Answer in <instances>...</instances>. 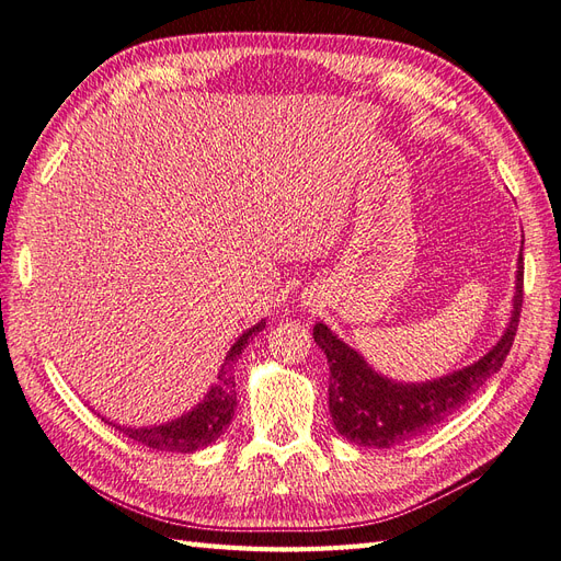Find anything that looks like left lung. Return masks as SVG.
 Wrapping results in <instances>:
<instances>
[{"label":"left lung","mask_w":561,"mask_h":561,"mask_svg":"<svg viewBox=\"0 0 561 561\" xmlns=\"http://www.w3.org/2000/svg\"><path fill=\"white\" fill-rule=\"evenodd\" d=\"M522 261L519 253L512 318L505 334L477 363L438 379L422 383L393 381L371 369L365 357L343 343L327 324H314L312 339L329 363V414L339 434L365 448H391L424 434L462 408L510 355L524 304Z\"/></svg>","instance_id":"left-lung-1"}]
</instances>
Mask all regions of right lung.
<instances>
[{
	"instance_id": "add662e5",
	"label": "right lung",
	"mask_w": 561,
	"mask_h": 561,
	"mask_svg": "<svg viewBox=\"0 0 561 561\" xmlns=\"http://www.w3.org/2000/svg\"><path fill=\"white\" fill-rule=\"evenodd\" d=\"M263 329H265V320L247 329V332H243L234 341V346L227 351L225 363L218 371V383L210 386L206 398L201 400V403L196 408H192L190 412H184L182 417L165 422V424H153V426H125V424L111 422L106 417H102V420L111 426H116L127 438H133L153 450L194 453V450L206 448V445L215 443L225 434V428L234 417V410H237L234 367L239 363L243 348H247L251 339L257 332H263Z\"/></svg>"
}]
</instances>
